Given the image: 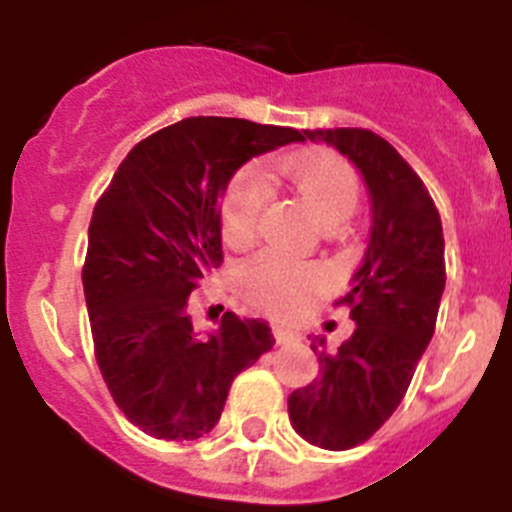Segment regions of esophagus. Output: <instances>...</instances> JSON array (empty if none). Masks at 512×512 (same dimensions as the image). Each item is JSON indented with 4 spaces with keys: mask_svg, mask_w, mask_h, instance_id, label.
<instances>
[{
    "mask_svg": "<svg viewBox=\"0 0 512 512\" xmlns=\"http://www.w3.org/2000/svg\"><path fill=\"white\" fill-rule=\"evenodd\" d=\"M274 338H277V343L287 346V343L300 341V333H297V330H292V328H284V325H274Z\"/></svg>",
    "mask_w": 512,
    "mask_h": 512,
    "instance_id": "obj_1",
    "label": "esophagus"
}]
</instances>
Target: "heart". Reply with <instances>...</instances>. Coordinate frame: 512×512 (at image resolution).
<instances>
[{
    "instance_id": "heart-1",
    "label": "heart",
    "mask_w": 512,
    "mask_h": 512,
    "mask_svg": "<svg viewBox=\"0 0 512 512\" xmlns=\"http://www.w3.org/2000/svg\"><path fill=\"white\" fill-rule=\"evenodd\" d=\"M277 171L305 202L320 223H341L359 200L356 171L333 153H302L277 161ZM271 200V179L261 164L243 166L230 179L223 197V235L230 246H246L256 238L266 205ZM323 282L315 264L289 259L279 251H261L241 269L243 295L274 315H292Z\"/></svg>"
}]
</instances>
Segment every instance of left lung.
Returning <instances> with one entry per match:
<instances>
[{"label":"left lung","mask_w":512,"mask_h":512,"mask_svg":"<svg viewBox=\"0 0 512 512\" xmlns=\"http://www.w3.org/2000/svg\"><path fill=\"white\" fill-rule=\"evenodd\" d=\"M359 169L372 202L364 259L341 305L356 330L338 351L312 338L320 377L289 395L292 428L312 446L354 449L397 410L436 330L446 287L443 228L431 194L408 161L364 128L305 130Z\"/></svg>","instance_id":"8db88e82"}]
</instances>
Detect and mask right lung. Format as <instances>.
Here are the masks:
<instances>
[{
  "mask_svg": "<svg viewBox=\"0 0 512 512\" xmlns=\"http://www.w3.org/2000/svg\"><path fill=\"white\" fill-rule=\"evenodd\" d=\"M305 130L187 117L140 140L89 223L84 297L112 400L148 436L194 441L215 428L233 379L274 346L264 320L225 312L200 336L187 312L197 279L223 261L220 200L253 156Z\"/></svg>",
  "mask_w": 512,
  "mask_h": 512,
  "instance_id": "1",
  "label": "right lung"
}]
</instances>
